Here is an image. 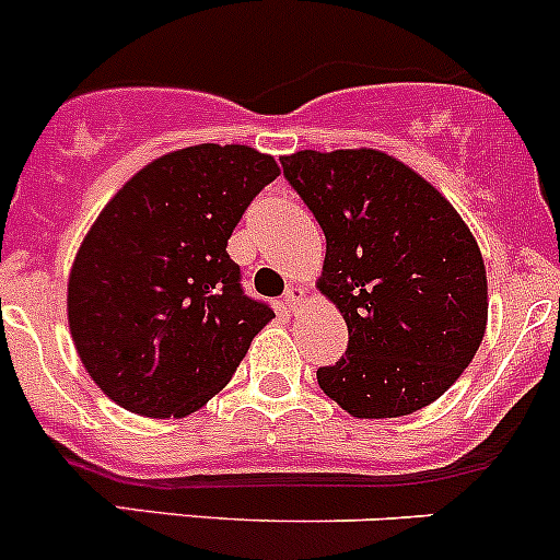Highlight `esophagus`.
Listing matches in <instances>:
<instances>
[{
  "label": "esophagus",
  "instance_id": "obj_1",
  "mask_svg": "<svg viewBox=\"0 0 560 560\" xmlns=\"http://www.w3.org/2000/svg\"><path fill=\"white\" fill-rule=\"evenodd\" d=\"M284 301H287V306H290V312H298V308L306 303V290H303V287H298V284H292L290 290H287Z\"/></svg>",
  "mask_w": 560,
  "mask_h": 560
}]
</instances>
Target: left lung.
I'll return each instance as SVG.
<instances>
[{"label":"left lung","instance_id":"obj_1","mask_svg":"<svg viewBox=\"0 0 560 560\" xmlns=\"http://www.w3.org/2000/svg\"><path fill=\"white\" fill-rule=\"evenodd\" d=\"M281 165L325 233L316 290L349 330L347 354L316 371L322 393L360 420L425 409L468 369L488 325L471 230L385 151H295Z\"/></svg>","mask_w":560,"mask_h":560}]
</instances>
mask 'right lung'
<instances>
[{"instance_id":"1","label":"right lung","mask_w":560,"mask_h":560,"mask_svg":"<svg viewBox=\"0 0 560 560\" xmlns=\"http://www.w3.org/2000/svg\"><path fill=\"white\" fill-rule=\"evenodd\" d=\"M279 173L248 145H189L149 162L100 211L70 268L67 322L107 398L165 420L233 380L276 314L244 295L228 241Z\"/></svg>"}]
</instances>
